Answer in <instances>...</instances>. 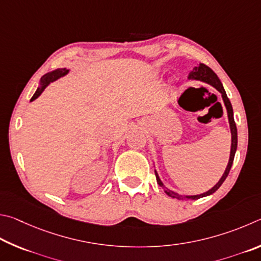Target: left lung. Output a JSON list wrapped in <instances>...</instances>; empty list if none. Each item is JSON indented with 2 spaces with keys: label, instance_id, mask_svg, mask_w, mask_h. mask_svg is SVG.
<instances>
[{
  "label": "left lung",
  "instance_id": "left-lung-1",
  "mask_svg": "<svg viewBox=\"0 0 261 261\" xmlns=\"http://www.w3.org/2000/svg\"><path fill=\"white\" fill-rule=\"evenodd\" d=\"M188 79L189 80H198V81H202L205 82V84H208L211 85L212 87H214L218 91H220L221 96H222V99H223V103H225V107L227 110V114H228V121H229V127H230V133H231V147H230V156H229V161H228V165L225 170V173H223L221 179L218 181V184L212 187L211 189L207 190L206 193H203V194H199V195H193V196H187V195H180L175 193V191H172L168 188H166L165 186L161 180V177H159L157 171L154 170V174H156V179H157V184L164 188V191L170 196L172 198H176V199H198V198H202L205 197V196H208V195H212L213 193H216V191L220 188V186L223 184V181L226 180V177L229 174V171L231 168L232 165V162H234V157H235V152H236V149H237V128H236V123L234 120V112H232V107H231V103L229 98L227 97V94L225 91V88H223V86L221 84L220 79H219L218 75L214 73L211 68L208 66L205 65V64H198L197 66H195L193 68V71L189 73L188 75Z\"/></svg>",
  "mask_w": 261,
  "mask_h": 261
}]
</instances>
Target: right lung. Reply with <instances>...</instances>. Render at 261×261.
Here are the masks:
<instances>
[{
	"label": "right lung",
	"instance_id": "right-lung-1",
	"mask_svg": "<svg viewBox=\"0 0 261 261\" xmlns=\"http://www.w3.org/2000/svg\"><path fill=\"white\" fill-rule=\"evenodd\" d=\"M70 72V70H66V68H57V70H55L53 72H49L47 74H44L42 77H41L40 80V86L38 87V89L33 95V97L31 98V102H33L34 99H36L39 97V96L43 93V90L45 89V87L48 85L51 84V82L58 80L59 77L62 76H65L67 73Z\"/></svg>",
	"mask_w": 261,
	"mask_h": 261
}]
</instances>
